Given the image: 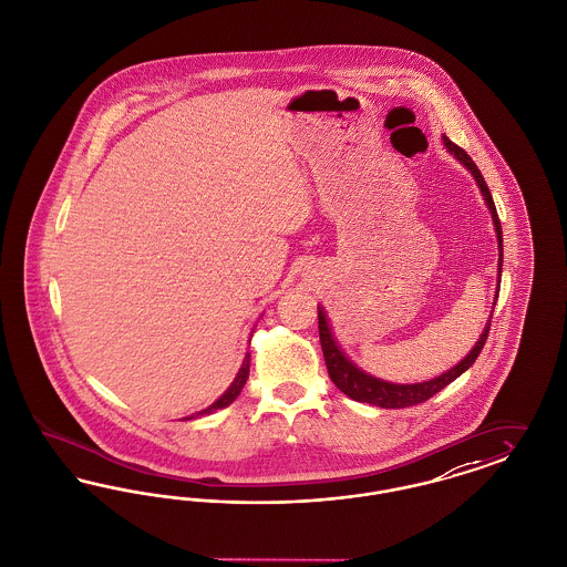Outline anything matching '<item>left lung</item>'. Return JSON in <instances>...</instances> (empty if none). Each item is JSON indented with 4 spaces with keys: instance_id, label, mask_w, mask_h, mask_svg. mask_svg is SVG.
<instances>
[{
    "instance_id": "obj_1",
    "label": "left lung",
    "mask_w": 567,
    "mask_h": 567,
    "mask_svg": "<svg viewBox=\"0 0 567 567\" xmlns=\"http://www.w3.org/2000/svg\"><path fill=\"white\" fill-rule=\"evenodd\" d=\"M444 150L460 163L468 169L470 175L474 177L483 200L492 214L493 228H495V237H497V284L502 281V262H504V244H502V226H499V218H497V212H495V203H493L492 193L485 184V177L478 172V167L474 165V161L470 158L468 154L460 146H455L449 137L443 135ZM497 295L499 290H495L493 295V307L497 302ZM492 307V316H493ZM492 316L485 323L476 346L470 349L468 355L464 360H460L453 369L446 370L443 374L434 377V379H427V381H421V383H392V381H385V379H379L374 374H369L367 370L355 367L349 358L346 355V351L339 347V343L334 341V334H332V328L328 323L326 318V311L318 307V320H320V341L321 351H323V360H326V367H328V374L332 379V383L349 395L351 400H358V402H367L372 406H381V409H404V406H413L419 402H425L427 398H432L434 394H439L443 388H446L449 383H453L460 374H464L466 370L476 362L481 349L487 341V334H489V323H492Z\"/></svg>"
}]
</instances>
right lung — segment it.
I'll return each mask as SVG.
<instances>
[{
	"mask_svg": "<svg viewBox=\"0 0 567 567\" xmlns=\"http://www.w3.org/2000/svg\"><path fill=\"white\" fill-rule=\"evenodd\" d=\"M247 377H249V353H247L246 360H244V364H241V369L237 372L235 381L228 385V390H226V392H224V394H221L214 404H209L207 409L198 411L197 415H190V417L186 419L200 417V415H212L214 411H220V409H226L228 404H233V402L237 400V395L241 394V390H244V385H246Z\"/></svg>",
	"mask_w": 567,
	"mask_h": 567,
	"instance_id": "obj_1",
	"label": "right lung"
}]
</instances>
